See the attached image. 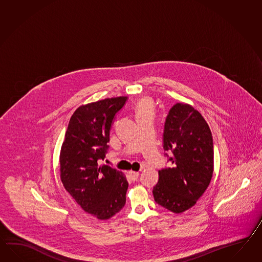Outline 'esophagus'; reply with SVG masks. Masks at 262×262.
<instances>
[{"instance_id":"obj_1","label":"esophagus","mask_w":262,"mask_h":262,"mask_svg":"<svg viewBox=\"0 0 262 262\" xmlns=\"http://www.w3.org/2000/svg\"><path fill=\"white\" fill-rule=\"evenodd\" d=\"M128 176H129V178L132 179L133 181H136L138 177H139V173L136 172V171H128Z\"/></svg>"}]
</instances>
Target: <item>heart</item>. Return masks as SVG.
<instances>
[{
	"instance_id": "heart-1",
	"label": "heart",
	"mask_w": 262,
	"mask_h": 262,
	"mask_svg": "<svg viewBox=\"0 0 262 262\" xmlns=\"http://www.w3.org/2000/svg\"><path fill=\"white\" fill-rule=\"evenodd\" d=\"M152 111H154L152 101L147 97L141 98L140 100L136 104V107H135L136 116L146 115V114H152Z\"/></svg>"
}]
</instances>
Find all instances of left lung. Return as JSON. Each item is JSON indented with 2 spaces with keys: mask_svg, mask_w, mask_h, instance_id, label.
<instances>
[{
  "mask_svg": "<svg viewBox=\"0 0 262 262\" xmlns=\"http://www.w3.org/2000/svg\"><path fill=\"white\" fill-rule=\"evenodd\" d=\"M163 147L171 166L159 170L154 200L173 213L191 208L210 184L214 169L213 138L208 124L190 105L176 103L166 116Z\"/></svg>",
  "mask_w": 262,
  "mask_h": 262,
  "instance_id": "obj_1",
  "label": "left lung"
}]
</instances>
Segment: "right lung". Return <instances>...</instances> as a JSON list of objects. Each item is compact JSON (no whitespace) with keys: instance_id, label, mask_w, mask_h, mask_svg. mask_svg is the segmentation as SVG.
I'll use <instances>...</instances> for the list:
<instances>
[{"instance_id":"obj_1","label":"right lung","mask_w":262,"mask_h":262,"mask_svg":"<svg viewBox=\"0 0 262 262\" xmlns=\"http://www.w3.org/2000/svg\"><path fill=\"white\" fill-rule=\"evenodd\" d=\"M128 97L106 98L80 106L72 115L62 143L59 164L64 187L88 214L108 220L126 204L128 181L105 158L115 115Z\"/></svg>"}]
</instances>
